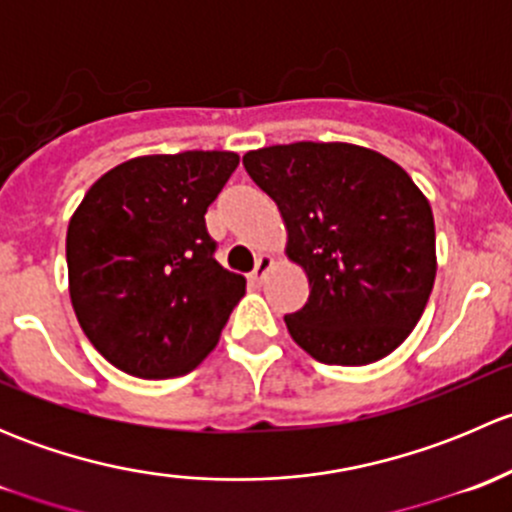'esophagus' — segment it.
Returning <instances> with one entry per match:
<instances>
[{
  "label": "esophagus",
  "mask_w": 512,
  "mask_h": 512,
  "mask_svg": "<svg viewBox=\"0 0 512 512\" xmlns=\"http://www.w3.org/2000/svg\"><path fill=\"white\" fill-rule=\"evenodd\" d=\"M272 265H275V257H272V255H260V257H257V265H255V270H252L250 280L252 282H262V280H265L267 272L272 270Z\"/></svg>",
  "instance_id": "esophagus-1"
}]
</instances>
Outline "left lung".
Returning a JSON list of instances; mask_svg holds the SVG:
<instances>
[{"label":"left lung","instance_id":"8db88e82","mask_svg":"<svg viewBox=\"0 0 512 512\" xmlns=\"http://www.w3.org/2000/svg\"><path fill=\"white\" fill-rule=\"evenodd\" d=\"M242 163L280 208L287 257L307 272V304L285 317L294 342L337 366L404 344L436 280L431 205L409 173L354 143L270 146Z\"/></svg>","mask_w":512,"mask_h":512}]
</instances>
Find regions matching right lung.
Instances as JSON below:
<instances>
[{"instance_id": "right-lung-1", "label": "right lung", "mask_w": 512, "mask_h": 512, "mask_svg": "<svg viewBox=\"0 0 512 512\" xmlns=\"http://www.w3.org/2000/svg\"><path fill=\"white\" fill-rule=\"evenodd\" d=\"M237 163L230 151L131 158L101 175L71 215V304L116 369L183 376L218 344L245 277L215 260L205 213Z\"/></svg>"}]
</instances>
